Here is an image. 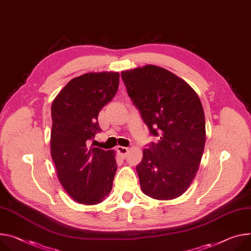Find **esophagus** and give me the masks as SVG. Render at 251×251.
I'll return each instance as SVG.
<instances>
[{
    "label": "esophagus",
    "instance_id": "esophagus-1",
    "mask_svg": "<svg viewBox=\"0 0 251 251\" xmlns=\"http://www.w3.org/2000/svg\"><path fill=\"white\" fill-rule=\"evenodd\" d=\"M117 151L119 152V154L125 158L127 156V153H128V148L127 147H123V146H117Z\"/></svg>",
    "mask_w": 251,
    "mask_h": 251
}]
</instances>
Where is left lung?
<instances>
[{
    "label": "left lung",
    "mask_w": 251,
    "mask_h": 251,
    "mask_svg": "<svg viewBox=\"0 0 251 251\" xmlns=\"http://www.w3.org/2000/svg\"><path fill=\"white\" fill-rule=\"evenodd\" d=\"M128 96L151 135L136 166L142 191L158 200L183 194L199 168L205 145V117L194 90L163 68L147 65L123 71Z\"/></svg>",
    "instance_id": "obj_1"
}]
</instances>
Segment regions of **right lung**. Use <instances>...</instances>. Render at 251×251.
<instances>
[{"label": "right lung", "instance_id": "1", "mask_svg": "<svg viewBox=\"0 0 251 251\" xmlns=\"http://www.w3.org/2000/svg\"><path fill=\"white\" fill-rule=\"evenodd\" d=\"M119 73H87L72 79L53 101L51 155L62 186L86 205L102 202L112 190L115 153L88 142L101 132L100 110L115 96Z\"/></svg>", "mask_w": 251, "mask_h": 251}]
</instances>
